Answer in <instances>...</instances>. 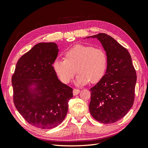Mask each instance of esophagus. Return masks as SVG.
Wrapping results in <instances>:
<instances>
[{
    "label": "esophagus",
    "mask_w": 148,
    "mask_h": 148,
    "mask_svg": "<svg viewBox=\"0 0 148 148\" xmlns=\"http://www.w3.org/2000/svg\"><path fill=\"white\" fill-rule=\"evenodd\" d=\"M80 93V90L78 89H74L73 90V95H77Z\"/></svg>",
    "instance_id": "obj_1"
}]
</instances>
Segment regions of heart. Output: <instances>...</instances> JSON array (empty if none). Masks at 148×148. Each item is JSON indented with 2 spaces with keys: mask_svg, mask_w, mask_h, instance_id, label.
Masks as SVG:
<instances>
[{
  "mask_svg": "<svg viewBox=\"0 0 148 148\" xmlns=\"http://www.w3.org/2000/svg\"><path fill=\"white\" fill-rule=\"evenodd\" d=\"M64 56V60L56 59L53 64L55 72L62 83H70L76 72L79 74L76 83L79 85H85L90 81L97 83L104 76L108 56L103 49L78 45L68 49Z\"/></svg>",
  "mask_w": 148,
  "mask_h": 148,
  "instance_id": "1",
  "label": "heart"
}]
</instances>
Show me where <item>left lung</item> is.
<instances>
[{
  "label": "left lung",
  "instance_id": "1",
  "mask_svg": "<svg viewBox=\"0 0 148 148\" xmlns=\"http://www.w3.org/2000/svg\"><path fill=\"white\" fill-rule=\"evenodd\" d=\"M96 38L108 56V68L102 79L90 88L91 114L102 123L123 118L133 106L137 76L128 50L104 33L88 36Z\"/></svg>",
  "mask_w": 148,
  "mask_h": 148
}]
</instances>
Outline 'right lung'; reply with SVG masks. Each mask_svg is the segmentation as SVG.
<instances>
[{
    "label": "right lung",
    "instance_id": "add662e5",
    "mask_svg": "<svg viewBox=\"0 0 148 148\" xmlns=\"http://www.w3.org/2000/svg\"><path fill=\"white\" fill-rule=\"evenodd\" d=\"M55 42H40L18 60L12 76L13 101L33 126L51 129L64 121L72 88L60 81L53 67L58 56Z\"/></svg>",
    "mask_w": 148,
    "mask_h": 148
}]
</instances>
